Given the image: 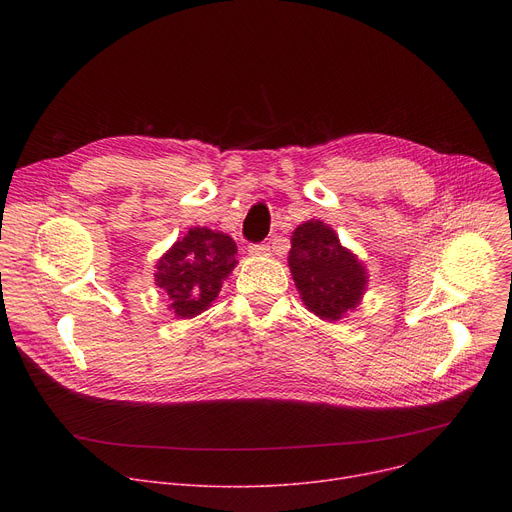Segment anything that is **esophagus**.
I'll list each match as a JSON object with an SVG mask.
<instances>
[{"label":"esophagus","instance_id":"34e87169","mask_svg":"<svg viewBox=\"0 0 512 512\" xmlns=\"http://www.w3.org/2000/svg\"><path fill=\"white\" fill-rule=\"evenodd\" d=\"M249 255H253V257H270L272 251H270V247H267V245H251L249 247Z\"/></svg>","mask_w":512,"mask_h":512}]
</instances>
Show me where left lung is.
Segmentation results:
<instances>
[{
    "label": "left lung",
    "mask_w": 512,
    "mask_h": 512,
    "mask_svg": "<svg viewBox=\"0 0 512 512\" xmlns=\"http://www.w3.org/2000/svg\"><path fill=\"white\" fill-rule=\"evenodd\" d=\"M288 267L303 305L330 324L361 305L369 282L359 255L346 249L336 230L321 220H307L294 228Z\"/></svg>",
    "instance_id": "obj_1"
}]
</instances>
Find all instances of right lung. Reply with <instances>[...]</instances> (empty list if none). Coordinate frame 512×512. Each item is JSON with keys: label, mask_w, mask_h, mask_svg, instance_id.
<instances>
[{"label": "right lung", "mask_w": 512, "mask_h": 512, "mask_svg": "<svg viewBox=\"0 0 512 512\" xmlns=\"http://www.w3.org/2000/svg\"><path fill=\"white\" fill-rule=\"evenodd\" d=\"M236 253L228 234L205 226L188 228L155 263V286L168 294V311L191 319L209 309L238 263Z\"/></svg>", "instance_id": "right-lung-1"}]
</instances>
